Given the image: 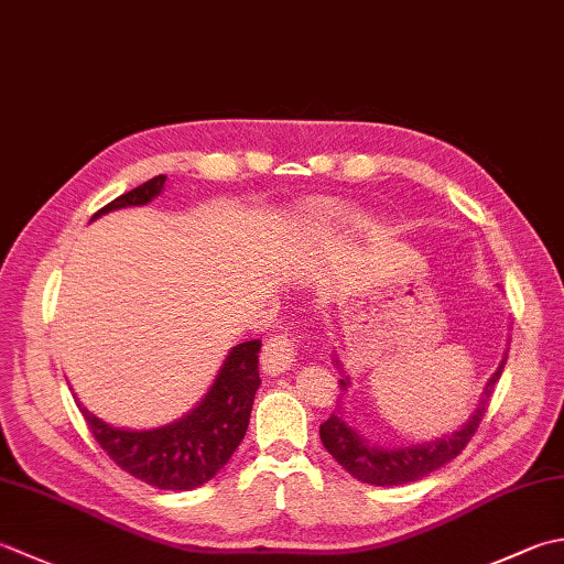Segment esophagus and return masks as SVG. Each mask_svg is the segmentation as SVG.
Returning <instances> with one entry per match:
<instances>
[{"instance_id": "obj_1", "label": "esophagus", "mask_w": 564, "mask_h": 564, "mask_svg": "<svg viewBox=\"0 0 564 564\" xmlns=\"http://www.w3.org/2000/svg\"><path fill=\"white\" fill-rule=\"evenodd\" d=\"M295 339L289 335L271 337L261 351V369L269 377H279V373L289 371L295 361Z\"/></svg>"}]
</instances>
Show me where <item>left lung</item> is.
<instances>
[{"instance_id": "left-lung-1", "label": "left lung", "mask_w": 564, "mask_h": 564, "mask_svg": "<svg viewBox=\"0 0 564 564\" xmlns=\"http://www.w3.org/2000/svg\"><path fill=\"white\" fill-rule=\"evenodd\" d=\"M509 355V351H506ZM506 355L499 364V369L491 373L481 391L479 405L474 408V413L452 433L425 440V443H408V445H379L371 443L367 435L359 433L357 425H351L341 405L337 411L327 417V421L319 425V440H323L325 449L333 455L341 467H345L351 477L364 484H371V487H399V484H411L427 477L435 469L445 467L447 462L455 459L462 449L469 445V440L477 433L484 413H487V405L491 399V391L496 381L501 379ZM335 367L341 371L339 386L341 391H349L351 379L347 377L341 361L335 357ZM341 393V395H345Z\"/></svg>"}]
</instances>
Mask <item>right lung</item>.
I'll return each mask as SVG.
<instances>
[{"mask_svg":"<svg viewBox=\"0 0 564 564\" xmlns=\"http://www.w3.org/2000/svg\"><path fill=\"white\" fill-rule=\"evenodd\" d=\"M165 175L147 181L105 205L93 219L121 207L149 205L163 193ZM261 339L231 347L207 393L178 421L161 427L131 430L105 423L75 399L95 440L131 477L165 491L203 487L223 469L247 435L259 379Z\"/></svg>","mask_w":564,"mask_h":564,"instance_id":"1","label":"right lung"}]
</instances>
